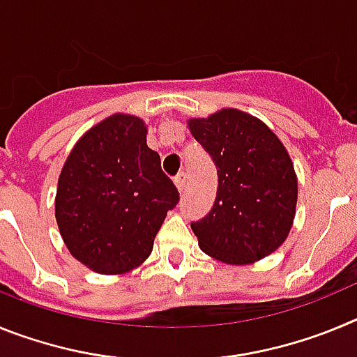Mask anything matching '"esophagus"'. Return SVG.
Returning a JSON list of instances; mask_svg holds the SVG:
<instances>
[{
	"label": "esophagus",
	"mask_w": 357,
	"mask_h": 357,
	"mask_svg": "<svg viewBox=\"0 0 357 357\" xmlns=\"http://www.w3.org/2000/svg\"><path fill=\"white\" fill-rule=\"evenodd\" d=\"M175 184L176 188H178V191H184L185 189V173H178V175L175 176Z\"/></svg>",
	"instance_id": "34e87169"
}]
</instances>
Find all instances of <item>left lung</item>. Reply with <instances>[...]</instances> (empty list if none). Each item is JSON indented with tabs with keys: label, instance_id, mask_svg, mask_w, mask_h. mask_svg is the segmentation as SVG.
<instances>
[{
	"label": "left lung",
	"instance_id": "left-lung-1",
	"mask_svg": "<svg viewBox=\"0 0 357 357\" xmlns=\"http://www.w3.org/2000/svg\"><path fill=\"white\" fill-rule=\"evenodd\" d=\"M188 125L218 172L213 209L191 223L202 250L227 264H250L275 252L288 238L298 195L284 144L261 119L238 109Z\"/></svg>",
	"mask_w": 357,
	"mask_h": 357
}]
</instances>
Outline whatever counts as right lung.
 I'll return each instance as SVG.
<instances>
[{
    "instance_id": "1",
    "label": "right lung",
    "mask_w": 357,
    "mask_h": 357,
    "mask_svg": "<svg viewBox=\"0 0 357 357\" xmlns=\"http://www.w3.org/2000/svg\"><path fill=\"white\" fill-rule=\"evenodd\" d=\"M175 184L146 144V125L114 114L82 135L59 176L55 218L75 259L96 273H127L148 259Z\"/></svg>"
}]
</instances>
